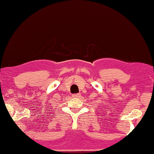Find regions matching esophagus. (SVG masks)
Masks as SVG:
<instances>
[{"mask_svg":"<svg viewBox=\"0 0 154 154\" xmlns=\"http://www.w3.org/2000/svg\"><path fill=\"white\" fill-rule=\"evenodd\" d=\"M72 97H74V98H80V94H73Z\"/></svg>","mask_w":154,"mask_h":154,"instance_id":"esophagus-1","label":"esophagus"}]
</instances>
